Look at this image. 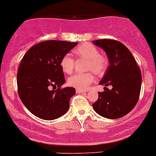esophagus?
<instances>
[{
	"label": "esophagus",
	"instance_id": "34e87169",
	"mask_svg": "<svg viewBox=\"0 0 156 156\" xmlns=\"http://www.w3.org/2000/svg\"><path fill=\"white\" fill-rule=\"evenodd\" d=\"M86 91H83V90H79V89H76V93L77 94H81V93H85Z\"/></svg>",
	"mask_w": 156,
	"mask_h": 156
}]
</instances>
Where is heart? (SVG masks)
Wrapping results in <instances>:
<instances>
[{"label": "heart", "instance_id": "b5f03b06", "mask_svg": "<svg viewBox=\"0 0 156 156\" xmlns=\"http://www.w3.org/2000/svg\"><path fill=\"white\" fill-rule=\"evenodd\" d=\"M74 54L78 59L86 60L85 70L92 71L95 74L101 76L104 74L108 67V58L100 54L96 46L91 44H83L74 50ZM76 59L70 54L64 55L60 61V66L64 73L71 74L74 70ZM94 81V76L91 72L77 73L67 80V83L71 87L79 90H86Z\"/></svg>", "mask_w": 156, "mask_h": 156}]
</instances>
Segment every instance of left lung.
I'll use <instances>...</instances> for the list:
<instances>
[{
    "instance_id": "left-lung-1",
    "label": "left lung",
    "mask_w": 156,
    "mask_h": 156,
    "mask_svg": "<svg viewBox=\"0 0 156 156\" xmlns=\"http://www.w3.org/2000/svg\"><path fill=\"white\" fill-rule=\"evenodd\" d=\"M96 46L103 48L110 65L99 85L105 87L98 92L99 98L92 105L94 110L102 117L116 119L123 117L134 109L140 98L142 74L134 57L122 43L111 39L94 41Z\"/></svg>"
}]
</instances>
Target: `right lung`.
Returning a JSON list of instances; mask_svg holds the SVG:
<instances>
[{
    "mask_svg": "<svg viewBox=\"0 0 156 156\" xmlns=\"http://www.w3.org/2000/svg\"><path fill=\"white\" fill-rule=\"evenodd\" d=\"M78 43L46 41L31 47L18 68V94L33 115L44 120L58 119L67 112L70 99L76 94L73 87L61 88L65 83L60 61ZM52 87H58L51 90Z\"/></svg>",
    "mask_w": 156,
    "mask_h": 156,
    "instance_id": "obj_1",
    "label": "right lung"
}]
</instances>
